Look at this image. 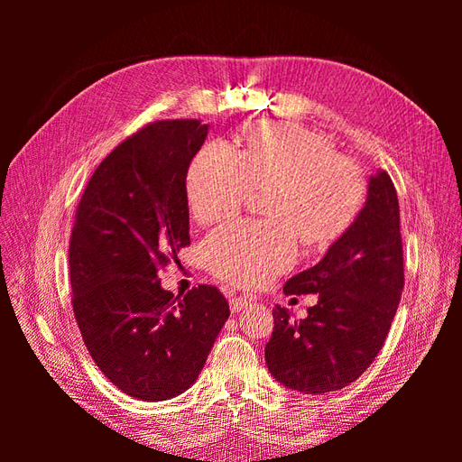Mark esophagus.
I'll use <instances>...</instances> for the list:
<instances>
[{
  "label": "esophagus",
  "instance_id": "34e87169",
  "mask_svg": "<svg viewBox=\"0 0 462 462\" xmlns=\"http://www.w3.org/2000/svg\"><path fill=\"white\" fill-rule=\"evenodd\" d=\"M253 300V297H248V295H239V297H233L231 300H229V304H231V310L233 312H239L241 309H245V306Z\"/></svg>",
  "mask_w": 462,
  "mask_h": 462
}]
</instances>
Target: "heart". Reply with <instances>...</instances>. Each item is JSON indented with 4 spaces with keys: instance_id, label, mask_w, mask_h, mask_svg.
Wrapping results in <instances>:
<instances>
[{
    "instance_id": "b5f03b06",
    "label": "heart",
    "mask_w": 462,
    "mask_h": 462,
    "mask_svg": "<svg viewBox=\"0 0 462 462\" xmlns=\"http://www.w3.org/2000/svg\"><path fill=\"white\" fill-rule=\"evenodd\" d=\"M263 190L265 219H239L208 235L209 270L236 285L256 287L285 272L304 243L337 235L362 199L358 167L312 131L291 123H262L243 150L206 143L187 173L190 212L202 223L235 216L253 190Z\"/></svg>"
}]
</instances>
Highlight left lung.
Returning a JSON list of instances; mask_svg holds the SVG:
<instances>
[{"mask_svg": "<svg viewBox=\"0 0 462 462\" xmlns=\"http://www.w3.org/2000/svg\"><path fill=\"white\" fill-rule=\"evenodd\" d=\"M399 221L393 180L377 171L351 227L314 268L285 283V295L318 292V302L300 321L289 309H273L265 365L279 383L321 395L353 383L372 365L404 287Z\"/></svg>", "mask_w": 462, "mask_h": 462, "instance_id": "obj_1", "label": "left lung"}]
</instances>
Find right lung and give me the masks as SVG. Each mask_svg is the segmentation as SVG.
<instances>
[{
  "mask_svg": "<svg viewBox=\"0 0 462 462\" xmlns=\"http://www.w3.org/2000/svg\"><path fill=\"white\" fill-rule=\"evenodd\" d=\"M206 134L199 119L148 123L96 167L75 214L69 272L82 341L107 380L141 401L197 382L229 318L214 285L175 297L158 279L190 245L187 171Z\"/></svg>",
  "mask_w": 462,
  "mask_h": 462,
  "instance_id": "right-lung-1",
  "label": "right lung"
}]
</instances>
